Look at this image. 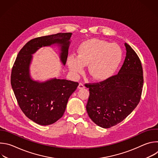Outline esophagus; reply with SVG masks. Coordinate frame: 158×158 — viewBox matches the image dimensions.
<instances>
[{
	"mask_svg": "<svg viewBox=\"0 0 158 158\" xmlns=\"http://www.w3.org/2000/svg\"><path fill=\"white\" fill-rule=\"evenodd\" d=\"M84 88H85L84 85L83 84H82V83H79V84L78 85V89H84Z\"/></svg>",
	"mask_w": 158,
	"mask_h": 158,
	"instance_id": "obj_1",
	"label": "esophagus"
}]
</instances>
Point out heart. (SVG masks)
Masks as SVG:
<instances>
[{"label":"heart","instance_id":"b5f03b06","mask_svg":"<svg viewBox=\"0 0 158 158\" xmlns=\"http://www.w3.org/2000/svg\"><path fill=\"white\" fill-rule=\"evenodd\" d=\"M78 56L70 54L67 65L71 73L77 76L84 72L89 64L88 71L97 81H104L113 75L123 59V51L118 44L106 40L91 39L82 42L77 50Z\"/></svg>","mask_w":158,"mask_h":158}]
</instances>
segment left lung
Listing matches in <instances>:
<instances>
[{
	"label": "left lung",
	"mask_w": 158,
	"mask_h": 158,
	"mask_svg": "<svg viewBox=\"0 0 158 158\" xmlns=\"http://www.w3.org/2000/svg\"><path fill=\"white\" fill-rule=\"evenodd\" d=\"M126 56L118 74L99 83L86 84L89 97L86 110L98 126L109 128L123 121L139 104L143 86L139 57L127 43Z\"/></svg>",
	"instance_id": "1"
}]
</instances>
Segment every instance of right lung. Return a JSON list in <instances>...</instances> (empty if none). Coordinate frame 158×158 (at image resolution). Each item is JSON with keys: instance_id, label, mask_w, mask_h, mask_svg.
Wrapping results in <instances>:
<instances>
[{"instance_id": "obj_1", "label": "right lung", "mask_w": 158, "mask_h": 158, "mask_svg": "<svg viewBox=\"0 0 158 158\" xmlns=\"http://www.w3.org/2000/svg\"><path fill=\"white\" fill-rule=\"evenodd\" d=\"M72 34L57 33L31 40L19 51L13 65L10 82L19 106L29 119L39 125H50L62 118L79 83L56 77L44 82L32 79V54L42 47L56 44L60 48V60L65 65Z\"/></svg>"}]
</instances>
